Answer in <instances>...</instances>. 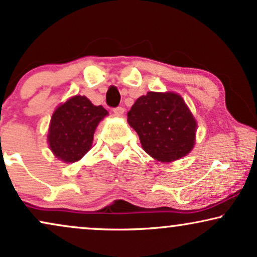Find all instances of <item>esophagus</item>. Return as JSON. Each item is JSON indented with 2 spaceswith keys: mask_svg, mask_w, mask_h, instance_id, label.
<instances>
[{
  "mask_svg": "<svg viewBox=\"0 0 257 257\" xmlns=\"http://www.w3.org/2000/svg\"><path fill=\"white\" fill-rule=\"evenodd\" d=\"M123 112H125V109H123V107H115V108L113 109V113H114V115H116V116H122V114H123Z\"/></svg>",
  "mask_w": 257,
  "mask_h": 257,
  "instance_id": "34e87169",
  "label": "esophagus"
}]
</instances>
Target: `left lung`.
<instances>
[{
  "label": "left lung",
  "instance_id": "8db88e82",
  "mask_svg": "<svg viewBox=\"0 0 257 257\" xmlns=\"http://www.w3.org/2000/svg\"><path fill=\"white\" fill-rule=\"evenodd\" d=\"M127 121L144 150L161 162L179 160L194 147L196 121L177 94L149 91L128 110Z\"/></svg>",
  "mask_w": 257,
  "mask_h": 257
}]
</instances>
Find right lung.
<instances>
[{"mask_svg": "<svg viewBox=\"0 0 257 257\" xmlns=\"http://www.w3.org/2000/svg\"><path fill=\"white\" fill-rule=\"evenodd\" d=\"M108 114L85 96L76 95L52 114L49 144L52 153L68 163L81 160L90 150L97 123Z\"/></svg>", "mask_w": 257, "mask_h": 257, "instance_id": "obj_1", "label": "right lung"}]
</instances>
